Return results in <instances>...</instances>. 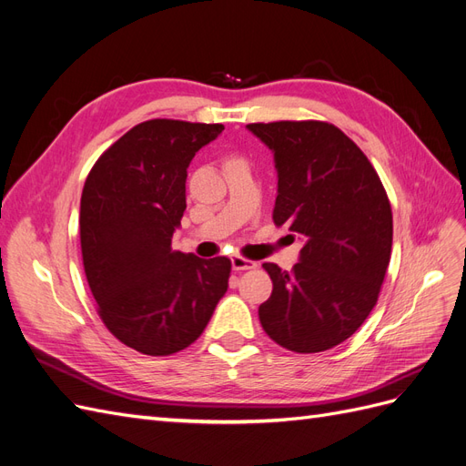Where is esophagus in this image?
<instances>
[{"instance_id": "34e87169", "label": "esophagus", "mask_w": 466, "mask_h": 466, "mask_svg": "<svg viewBox=\"0 0 466 466\" xmlns=\"http://www.w3.org/2000/svg\"><path fill=\"white\" fill-rule=\"evenodd\" d=\"M231 266H233V270L241 272V270H252V268H257V262L235 255V257H231Z\"/></svg>"}]
</instances>
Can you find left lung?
Wrapping results in <instances>:
<instances>
[{
    "mask_svg": "<svg viewBox=\"0 0 466 466\" xmlns=\"http://www.w3.org/2000/svg\"><path fill=\"white\" fill-rule=\"evenodd\" d=\"M247 128L274 153V223L305 243L289 272L262 264L274 288L258 307L260 324L298 354L330 350L377 303L392 247L387 192L370 159L334 124L281 120Z\"/></svg>",
    "mask_w": 466,
    "mask_h": 466,
    "instance_id": "left-lung-1",
    "label": "left lung"
}]
</instances>
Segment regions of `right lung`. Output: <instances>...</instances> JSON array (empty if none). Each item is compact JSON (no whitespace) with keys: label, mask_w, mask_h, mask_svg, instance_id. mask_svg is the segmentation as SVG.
<instances>
[{"label":"right lung","mask_w":466,"mask_h":466,"mask_svg":"<svg viewBox=\"0 0 466 466\" xmlns=\"http://www.w3.org/2000/svg\"><path fill=\"white\" fill-rule=\"evenodd\" d=\"M223 124L155 118L93 165L81 194L83 268L98 317L118 340L171 356L204 332L228 291L231 260L173 250L187 209V168Z\"/></svg>","instance_id":"obj_1"}]
</instances>
